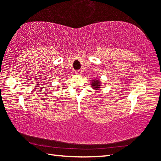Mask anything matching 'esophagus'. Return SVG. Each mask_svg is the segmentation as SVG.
Listing matches in <instances>:
<instances>
[{
  "label": "esophagus",
  "instance_id": "esophagus-1",
  "mask_svg": "<svg viewBox=\"0 0 161 161\" xmlns=\"http://www.w3.org/2000/svg\"><path fill=\"white\" fill-rule=\"evenodd\" d=\"M76 74L77 75H82V70H76Z\"/></svg>",
  "mask_w": 161,
  "mask_h": 161
}]
</instances>
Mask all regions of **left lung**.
<instances>
[{"instance_id": "left-lung-1", "label": "left lung", "mask_w": 161, "mask_h": 161, "mask_svg": "<svg viewBox=\"0 0 161 161\" xmlns=\"http://www.w3.org/2000/svg\"><path fill=\"white\" fill-rule=\"evenodd\" d=\"M101 86L102 82L99 78H95V79L91 80V86L93 90H95L98 92L101 88Z\"/></svg>"}]
</instances>
